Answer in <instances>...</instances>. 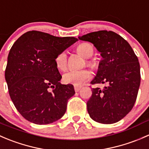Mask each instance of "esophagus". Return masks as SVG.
<instances>
[{"label":"esophagus","instance_id":"esophagus-1","mask_svg":"<svg viewBox=\"0 0 149 149\" xmlns=\"http://www.w3.org/2000/svg\"><path fill=\"white\" fill-rule=\"evenodd\" d=\"M81 88H82L81 86H74V91H75V92H78V91H79V90L81 89Z\"/></svg>","mask_w":149,"mask_h":149}]
</instances>
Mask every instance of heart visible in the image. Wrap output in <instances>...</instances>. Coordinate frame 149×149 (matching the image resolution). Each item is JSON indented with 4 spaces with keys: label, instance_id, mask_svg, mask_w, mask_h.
<instances>
[{
    "label": "heart",
    "instance_id": "1",
    "mask_svg": "<svg viewBox=\"0 0 149 149\" xmlns=\"http://www.w3.org/2000/svg\"><path fill=\"white\" fill-rule=\"evenodd\" d=\"M76 51L84 58H88L93 54V47L88 42H83L77 45ZM55 64L57 68L61 71H64L67 69V55L65 51H61L56 56ZM86 64L93 68L95 67V63L91 60H87ZM91 77V72L86 69L81 70H70L63 74L62 80L66 84H72L74 86H79L85 81L88 80Z\"/></svg>",
    "mask_w": 149,
    "mask_h": 149
}]
</instances>
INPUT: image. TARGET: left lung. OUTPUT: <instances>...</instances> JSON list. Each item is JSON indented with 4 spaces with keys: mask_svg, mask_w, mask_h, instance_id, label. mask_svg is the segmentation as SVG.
<instances>
[{
    "mask_svg": "<svg viewBox=\"0 0 149 149\" xmlns=\"http://www.w3.org/2000/svg\"><path fill=\"white\" fill-rule=\"evenodd\" d=\"M78 38L92 42L103 57L91 83L105 86L92 88L87 102L88 114L99 123H117L131 111L136 101L141 83L138 57L124 38L112 31H97Z\"/></svg>",
    "mask_w": 149,
    "mask_h": 149,
    "instance_id": "left-lung-1",
    "label": "left lung"
}]
</instances>
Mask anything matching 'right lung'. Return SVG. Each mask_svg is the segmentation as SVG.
Wrapping results in <instances>:
<instances>
[{
    "mask_svg": "<svg viewBox=\"0 0 149 149\" xmlns=\"http://www.w3.org/2000/svg\"><path fill=\"white\" fill-rule=\"evenodd\" d=\"M77 41L39 31H29L17 39L8 56L5 78L11 101L28 121L46 125L65 114L75 93L71 84L62 85L55 64L60 52Z\"/></svg>",
    "mask_w": 149,
    "mask_h": 149,
    "instance_id": "add662e5",
    "label": "right lung"
}]
</instances>
